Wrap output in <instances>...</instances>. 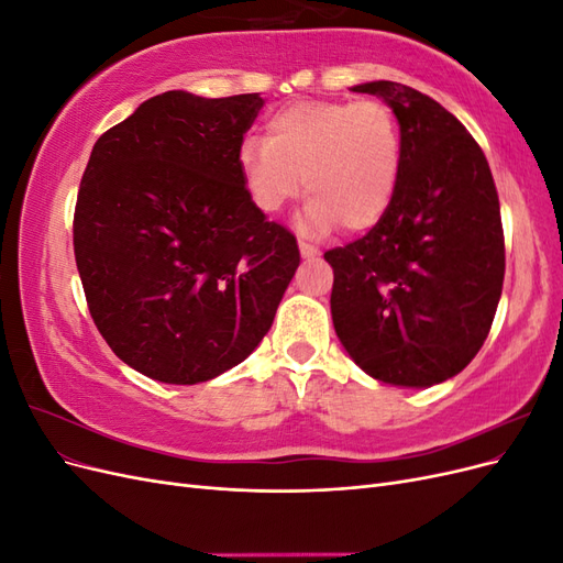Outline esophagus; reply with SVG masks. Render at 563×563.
<instances>
[{"instance_id":"esophagus-1","label":"esophagus","mask_w":563,"mask_h":563,"mask_svg":"<svg viewBox=\"0 0 563 563\" xmlns=\"http://www.w3.org/2000/svg\"><path fill=\"white\" fill-rule=\"evenodd\" d=\"M298 249H300V253H302V258H312V255L319 253V249H317L314 244L305 242V240H298Z\"/></svg>"}]
</instances>
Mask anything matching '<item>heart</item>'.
<instances>
[{
	"mask_svg": "<svg viewBox=\"0 0 563 563\" xmlns=\"http://www.w3.org/2000/svg\"><path fill=\"white\" fill-rule=\"evenodd\" d=\"M240 174L251 201L277 213L305 190L302 223L360 232L395 199L404 141L397 112L383 100H298L267 119L265 139L240 145Z\"/></svg>",
	"mask_w": 563,
	"mask_h": 563,
	"instance_id": "1",
	"label": "heart"
}]
</instances>
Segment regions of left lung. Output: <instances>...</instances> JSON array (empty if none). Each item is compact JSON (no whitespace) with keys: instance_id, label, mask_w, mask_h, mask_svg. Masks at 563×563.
I'll return each mask as SVG.
<instances>
[{"instance_id":"8db88e82","label":"left lung","mask_w":563,"mask_h":563,"mask_svg":"<svg viewBox=\"0 0 563 563\" xmlns=\"http://www.w3.org/2000/svg\"><path fill=\"white\" fill-rule=\"evenodd\" d=\"M397 112L395 199L364 236L323 253L333 327L371 378L430 387L482 350L505 279L500 201L484 150L434 98L397 81L360 84Z\"/></svg>"}]
</instances>
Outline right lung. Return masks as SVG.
I'll return each mask as SVG.
<instances>
[{"label":"right lung","mask_w":563,"mask_h":563,"mask_svg":"<svg viewBox=\"0 0 563 563\" xmlns=\"http://www.w3.org/2000/svg\"><path fill=\"white\" fill-rule=\"evenodd\" d=\"M258 93L145 100L93 145L75 261L96 329L143 376L195 385L244 362L294 279V232L251 201L236 155Z\"/></svg>","instance_id":"add662e5"}]
</instances>
